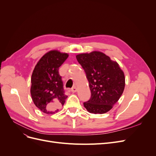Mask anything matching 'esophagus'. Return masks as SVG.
Returning a JSON list of instances; mask_svg holds the SVG:
<instances>
[{"label":"esophagus","instance_id":"esophagus-1","mask_svg":"<svg viewBox=\"0 0 156 156\" xmlns=\"http://www.w3.org/2000/svg\"><path fill=\"white\" fill-rule=\"evenodd\" d=\"M77 90V88L75 87H73L72 88H71V91H72V92H76Z\"/></svg>","mask_w":156,"mask_h":156}]
</instances>
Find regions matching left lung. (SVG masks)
I'll list each match as a JSON object with an SVG mask.
<instances>
[{"mask_svg":"<svg viewBox=\"0 0 156 156\" xmlns=\"http://www.w3.org/2000/svg\"><path fill=\"white\" fill-rule=\"evenodd\" d=\"M76 58L86 73L91 91V98L83 103L84 107L94 114L109 111L124 92V72L102 52L79 54Z\"/></svg>","mask_w":156,"mask_h":156,"instance_id":"left-lung-1","label":"left lung"}]
</instances>
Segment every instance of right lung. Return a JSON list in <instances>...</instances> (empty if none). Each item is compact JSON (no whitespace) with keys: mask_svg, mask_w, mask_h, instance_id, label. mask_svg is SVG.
<instances>
[{"mask_svg":"<svg viewBox=\"0 0 156 156\" xmlns=\"http://www.w3.org/2000/svg\"><path fill=\"white\" fill-rule=\"evenodd\" d=\"M69 55L51 50L39 60L31 77L30 94L34 105L45 114L58 112L68 98L58 69Z\"/></svg>","mask_w":156,"mask_h":156,"instance_id":"obj_1","label":"right lung"}]
</instances>
